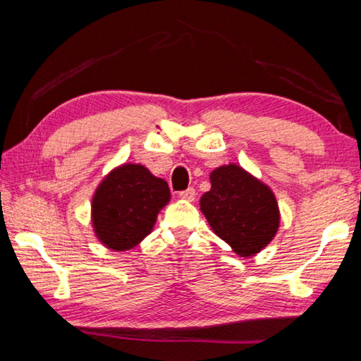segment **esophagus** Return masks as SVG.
<instances>
[{
  "instance_id": "1",
  "label": "esophagus",
  "mask_w": 361,
  "mask_h": 361,
  "mask_svg": "<svg viewBox=\"0 0 361 361\" xmlns=\"http://www.w3.org/2000/svg\"><path fill=\"white\" fill-rule=\"evenodd\" d=\"M178 197L183 200H188V202H192V200L195 199V191L192 188H189V189H186V191H181L178 194Z\"/></svg>"
}]
</instances>
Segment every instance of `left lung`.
<instances>
[{
  "instance_id": "obj_1",
  "label": "left lung",
  "mask_w": 361,
  "mask_h": 361,
  "mask_svg": "<svg viewBox=\"0 0 361 361\" xmlns=\"http://www.w3.org/2000/svg\"><path fill=\"white\" fill-rule=\"evenodd\" d=\"M210 183V191L200 197V210L212 231L242 258L259 253L280 226L276 194L237 164L213 170Z\"/></svg>"
}]
</instances>
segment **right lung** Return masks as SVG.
I'll return each mask as SVG.
<instances>
[{"label": "right lung", "mask_w": 361, "mask_h": 361, "mask_svg": "<svg viewBox=\"0 0 361 361\" xmlns=\"http://www.w3.org/2000/svg\"><path fill=\"white\" fill-rule=\"evenodd\" d=\"M169 202L170 189L166 180L157 178L142 164H122L95 189V237L114 252L130 250L151 234L159 212Z\"/></svg>", "instance_id": "obj_1"}]
</instances>
